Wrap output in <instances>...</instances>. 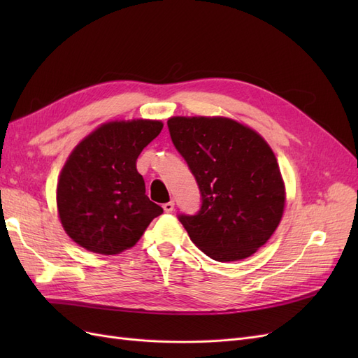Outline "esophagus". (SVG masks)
Returning a JSON list of instances; mask_svg holds the SVG:
<instances>
[{
  "label": "esophagus",
  "instance_id": "obj_1",
  "mask_svg": "<svg viewBox=\"0 0 358 358\" xmlns=\"http://www.w3.org/2000/svg\"><path fill=\"white\" fill-rule=\"evenodd\" d=\"M162 209H164V212L170 213V212H173V209H175V203H173V201H167V203L162 204Z\"/></svg>",
  "mask_w": 358,
  "mask_h": 358
}]
</instances>
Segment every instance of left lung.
Listing matches in <instances>:
<instances>
[{
    "label": "left lung",
    "mask_w": 358,
    "mask_h": 358,
    "mask_svg": "<svg viewBox=\"0 0 358 358\" xmlns=\"http://www.w3.org/2000/svg\"><path fill=\"white\" fill-rule=\"evenodd\" d=\"M167 125L201 194L196 215L178 216L189 239L216 262L251 257L284 213L285 188L273 150L229 117L175 116Z\"/></svg>",
    "instance_id": "obj_1"
}]
</instances>
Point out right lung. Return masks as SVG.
Returning a JSON list of instances; mask_svg holds the SVG:
<instances>
[{
	"label": "right lung",
	"mask_w": 358,
	"mask_h": 358,
	"mask_svg": "<svg viewBox=\"0 0 358 358\" xmlns=\"http://www.w3.org/2000/svg\"><path fill=\"white\" fill-rule=\"evenodd\" d=\"M161 129L159 121H113L74 148L59 175L57 204L64 230L76 243L95 254H119L162 213L145 194L136 169L140 152Z\"/></svg>",
	"instance_id": "obj_1"
}]
</instances>
